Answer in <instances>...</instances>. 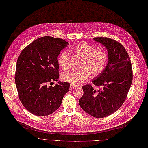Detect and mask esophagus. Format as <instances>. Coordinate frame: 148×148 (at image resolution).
I'll return each instance as SVG.
<instances>
[{"mask_svg": "<svg viewBox=\"0 0 148 148\" xmlns=\"http://www.w3.org/2000/svg\"><path fill=\"white\" fill-rule=\"evenodd\" d=\"M75 88H76V86H75V85H73V84H71V85H70V89L72 90V89H75Z\"/></svg>", "mask_w": 148, "mask_h": 148, "instance_id": "1", "label": "esophagus"}]
</instances>
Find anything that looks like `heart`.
Returning a JSON list of instances; mask_svg holds the SVG:
<instances>
[{
    "label": "heart",
    "instance_id": "obj_1",
    "mask_svg": "<svg viewBox=\"0 0 148 148\" xmlns=\"http://www.w3.org/2000/svg\"><path fill=\"white\" fill-rule=\"evenodd\" d=\"M69 51L75 57L82 59L79 65L78 71H69L63 73L61 77L63 81L74 85L81 84L89 78H94L104 71L108 61V54L104 49H96L93 45L81 42L72 47ZM58 64L60 69H69L71 58L66 51H62L58 57Z\"/></svg>",
    "mask_w": 148,
    "mask_h": 148
}]
</instances>
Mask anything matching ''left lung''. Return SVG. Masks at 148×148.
Returning a JSON list of instances; mask_svg holds the SVG:
<instances>
[{
  "label": "left lung",
  "mask_w": 148,
  "mask_h": 148,
  "mask_svg": "<svg viewBox=\"0 0 148 148\" xmlns=\"http://www.w3.org/2000/svg\"><path fill=\"white\" fill-rule=\"evenodd\" d=\"M94 40L108 51L106 69L92 80L95 86L103 88L97 90L90 84L83 86L84 95L79 104L89 115L103 118L116 111L126 100L133 80L132 66L127 51L119 42L107 37Z\"/></svg>",
  "instance_id": "8db88e82"
}]
</instances>
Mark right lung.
Here are the masks:
<instances>
[{"label": "right lung", "mask_w": 148, "mask_h": 148, "mask_svg": "<svg viewBox=\"0 0 148 148\" xmlns=\"http://www.w3.org/2000/svg\"><path fill=\"white\" fill-rule=\"evenodd\" d=\"M68 42L49 36L32 42L20 53L15 81L19 98L24 107L37 116H47L61 105L70 84L58 82L48 86L59 77L58 56Z\"/></svg>", "instance_id": "add662e5"}]
</instances>
